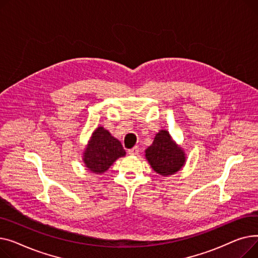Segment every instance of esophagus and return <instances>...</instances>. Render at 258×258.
<instances>
[{"mask_svg": "<svg viewBox=\"0 0 258 258\" xmlns=\"http://www.w3.org/2000/svg\"><path fill=\"white\" fill-rule=\"evenodd\" d=\"M140 152V148L139 147H134L130 150H128V154L129 155H138Z\"/></svg>", "mask_w": 258, "mask_h": 258, "instance_id": "obj_1", "label": "esophagus"}]
</instances>
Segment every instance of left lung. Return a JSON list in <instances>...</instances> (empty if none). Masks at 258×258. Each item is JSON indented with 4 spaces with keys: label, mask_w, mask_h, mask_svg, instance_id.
<instances>
[{
    "label": "left lung",
    "mask_w": 258,
    "mask_h": 258,
    "mask_svg": "<svg viewBox=\"0 0 258 258\" xmlns=\"http://www.w3.org/2000/svg\"><path fill=\"white\" fill-rule=\"evenodd\" d=\"M146 159L152 169L161 176H170L182 169L185 164V153L166 130H160L153 144L146 149Z\"/></svg>",
    "instance_id": "obj_1"
}]
</instances>
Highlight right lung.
<instances>
[{
    "label": "right lung",
    "instance_id": "obj_1",
    "mask_svg": "<svg viewBox=\"0 0 258 258\" xmlns=\"http://www.w3.org/2000/svg\"><path fill=\"white\" fill-rule=\"evenodd\" d=\"M126 155L120 142L104 129L98 127L90 138L83 153V162L88 171L102 174L119 157Z\"/></svg>",
    "mask_w": 258,
    "mask_h": 258
}]
</instances>
